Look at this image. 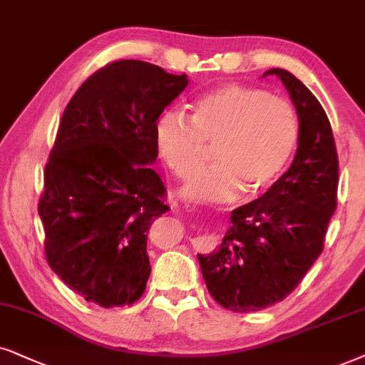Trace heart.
Returning a JSON list of instances; mask_svg holds the SVG:
<instances>
[{
  "instance_id": "obj_1",
  "label": "heart",
  "mask_w": 365,
  "mask_h": 365,
  "mask_svg": "<svg viewBox=\"0 0 365 365\" xmlns=\"http://www.w3.org/2000/svg\"><path fill=\"white\" fill-rule=\"evenodd\" d=\"M155 140L160 157L180 178L205 162L215 165L188 180L182 193L195 202H228L257 193L284 172L299 142L297 111L289 100L257 86L228 83L202 95L190 118L182 111L160 116Z\"/></svg>"
}]
</instances>
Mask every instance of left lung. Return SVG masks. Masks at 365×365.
I'll return each instance as SVG.
<instances>
[{
  "instance_id": "left-lung-1",
  "label": "left lung",
  "mask_w": 365,
  "mask_h": 365,
  "mask_svg": "<svg viewBox=\"0 0 365 365\" xmlns=\"http://www.w3.org/2000/svg\"><path fill=\"white\" fill-rule=\"evenodd\" d=\"M267 75L280 78L297 111L295 158L264 195L232 212L218 249L197 255L208 292L232 312H255L294 292L322 254L337 207V150L322 105L287 70Z\"/></svg>"
}]
</instances>
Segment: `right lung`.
Segmentation results:
<instances>
[{"mask_svg": "<svg viewBox=\"0 0 365 365\" xmlns=\"http://www.w3.org/2000/svg\"><path fill=\"white\" fill-rule=\"evenodd\" d=\"M187 85V75L118 60L95 71L66 105L38 213L48 264L86 302L123 307L145 292L148 230L170 210L150 167L158 157L155 128Z\"/></svg>", "mask_w": 365, "mask_h": 365, "instance_id": "1", "label": "right lung"}]
</instances>
